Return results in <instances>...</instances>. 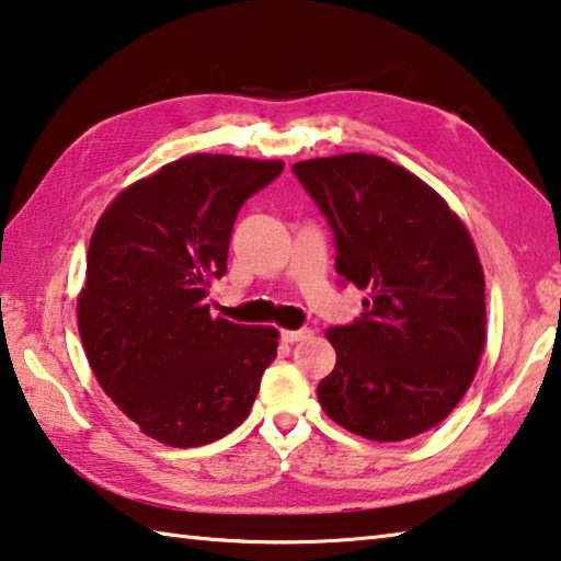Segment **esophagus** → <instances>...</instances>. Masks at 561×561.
Instances as JSON below:
<instances>
[{
	"mask_svg": "<svg viewBox=\"0 0 561 561\" xmlns=\"http://www.w3.org/2000/svg\"><path fill=\"white\" fill-rule=\"evenodd\" d=\"M280 337H283V342H300V340H308L310 337V330L308 328H300V330H283L280 332Z\"/></svg>",
	"mask_w": 561,
	"mask_h": 561,
	"instance_id": "esophagus-1",
	"label": "esophagus"
}]
</instances>
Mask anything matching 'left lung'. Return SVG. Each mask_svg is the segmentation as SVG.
<instances>
[{
  "label": "left lung",
  "instance_id": "1",
  "mask_svg": "<svg viewBox=\"0 0 561 561\" xmlns=\"http://www.w3.org/2000/svg\"><path fill=\"white\" fill-rule=\"evenodd\" d=\"M335 233L342 280L367 290L362 318L328 330L335 369L318 385L325 414L369 440L440 424L470 387L485 345V278L448 204L377 154L293 164Z\"/></svg>",
  "mask_w": 561,
  "mask_h": 561
}]
</instances>
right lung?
<instances>
[{
	"label": "right lung",
	"mask_w": 561,
	"mask_h": 561,
	"mask_svg": "<svg viewBox=\"0 0 561 561\" xmlns=\"http://www.w3.org/2000/svg\"><path fill=\"white\" fill-rule=\"evenodd\" d=\"M283 162L190 154L115 196L88 245L78 332L95 379L160 444L192 448L241 426L278 330L211 318L236 214Z\"/></svg>",
	"instance_id": "right-lung-1"
}]
</instances>
